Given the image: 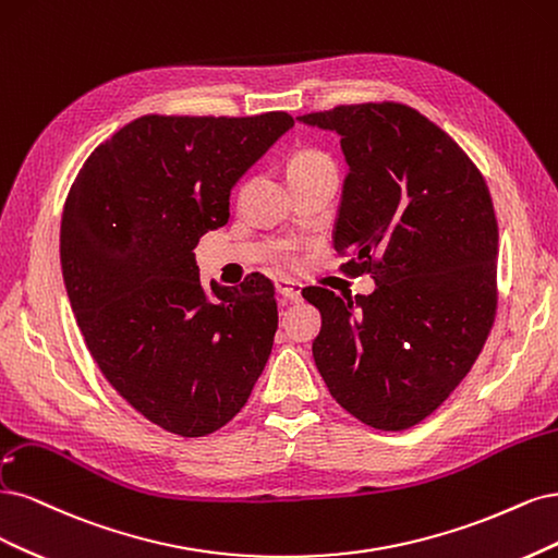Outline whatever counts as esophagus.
<instances>
[{
	"label": "esophagus",
	"mask_w": 558,
	"mask_h": 558,
	"mask_svg": "<svg viewBox=\"0 0 558 558\" xmlns=\"http://www.w3.org/2000/svg\"><path fill=\"white\" fill-rule=\"evenodd\" d=\"M278 294L284 299V301H299L301 299V284L294 282V280H278Z\"/></svg>",
	"instance_id": "obj_1"
}]
</instances>
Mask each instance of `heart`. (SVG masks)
<instances>
[{
	"label": "heart",
	"mask_w": 558,
	"mask_h": 558,
	"mask_svg": "<svg viewBox=\"0 0 558 558\" xmlns=\"http://www.w3.org/2000/svg\"><path fill=\"white\" fill-rule=\"evenodd\" d=\"M322 167H331V159L319 153V150H299L290 157V161H287V178H296V175H303V173H311V171H317Z\"/></svg>",
	"instance_id": "obj_1"
}]
</instances>
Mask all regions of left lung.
<instances>
[{
    "instance_id": "1",
    "label": "left lung",
    "mask_w": 558,
    "mask_h": 558,
    "mask_svg": "<svg viewBox=\"0 0 558 558\" xmlns=\"http://www.w3.org/2000/svg\"><path fill=\"white\" fill-rule=\"evenodd\" d=\"M340 136L350 173L333 247L375 290L305 287L322 315L313 356L331 397L380 430L420 424L452 393L496 317L498 225L487 183L459 143L405 104L299 116Z\"/></svg>"
}]
</instances>
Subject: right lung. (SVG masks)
I'll return each instance as SVG.
<instances>
[{
	"mask_svg": "<svg viewBox=\"0 0 558 558\" xmlns=\"http://www.w3.org/2000/svg\"><path fill=\"white\" fill-rule=\"evenodd\" d=\"M294 118L143 116L85 159L60 262L71 311L106 380L169 434L202 438L245 405L274 348V282H210L194 247L229 220L239 178Z\"/></svg>",
	"mask_w": 558,
	"mask_h": 558,
	"instance_id": "add662e5",
	"label": "right lung"
}]
</instances>
